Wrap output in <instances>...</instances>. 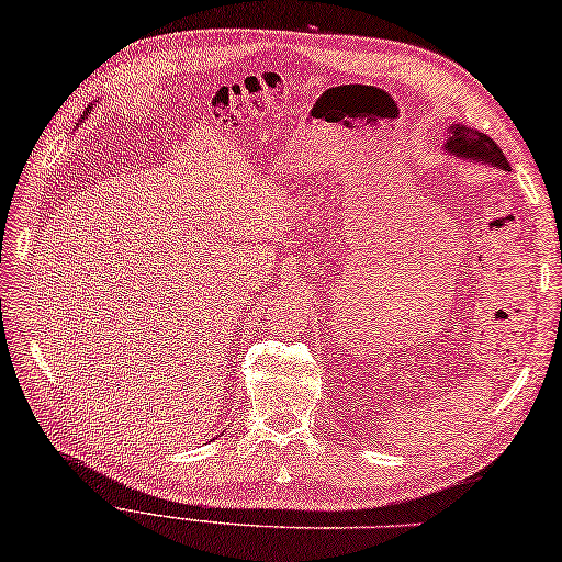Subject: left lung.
<instances>
[{
  "label": "left lung",
  "mask_w": 562,
  "mask_h": 562,
  "mask_svg": "<svg viewBox=\"0 0 562 562\" xmlns=\"http://www.w3.org/2000/svg\"><path fill=\"white\" fill-rule=\"evenodd\" d=\"M446 154L468 158V161L490 164V166L502 168V171H509L506 156L499 146H496V142L477 130H470V126H464V124L448 126Z\"/></svg>",
  "instance_id": "8db88e82"
}]
</instances>
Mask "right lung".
I'll list each match as a JSON object with an SVG mask.
<instances>
[{
	"label": "right lung",
	"instance_id": "obj_1",
	"mask_svg": "<svg viewBox=\"0 0 562 562\" xmlns=\"http://www.w3.org/2000/svg\"><path fill=\"white\" fill-rule=\"evenodd\" d=\"M90 112V110H88ZM88 112H85V114H88ZM85 114H82V120H85Z\"/></svg>",
	"mask_w": 562,
	"mask_h": 562
}]
</instances>
